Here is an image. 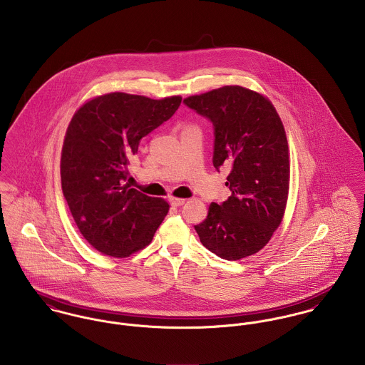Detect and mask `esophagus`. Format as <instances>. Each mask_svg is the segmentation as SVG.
I'll return each instance as SVG.
<instances>
[{
    "label": "esophagus",
    "instance_id": "34e87169",
    "mask_svg": "<svg viewBox=\"0 0 365 365\" xmlns=\"http://www.w3.org/2000/svg\"><path fill=\"white\" fill-rule=\"evenodd\" d=\"M168 201H170V204H171L173 207H175V208L184 205V202H185V200H182V198H173V197H171Z\"/></svg>",
    "mask_w": 365,
    "mask_h": 365
}]
</instances>
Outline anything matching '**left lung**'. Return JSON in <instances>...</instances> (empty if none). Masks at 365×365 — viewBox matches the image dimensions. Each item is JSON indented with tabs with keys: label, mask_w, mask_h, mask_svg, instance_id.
Here are the masks:
<instances>
[{
	"label": "left lung",
	"mask_w": 365,
	"mask_h": 365,
	"mask_svg": "<svg viewBox=\"0 0 365 365\" xmlns=\"http://www.w3.org/2000/svg\"><path fill=\"white\" fill-rule=\"evenodd\" d=\"M184 104L213 125V167L230 165L226 187L232 195L209 205L195 226L201 243L225 260L261 250L279 226L288 198L289 157L282 122L260 94L226 86Z\"/></svg>",
	"instance_id": "1"
}]
</instances>
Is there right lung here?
I'll return each instance as SVG.
<instances>
[{"label":"right lung","mask_w":365,"mask_h":365,"mask_svg":"<svg viewBox=\"0 0 365 365\" xmlns=\"http://www.w3.org/2000/svg\"><path fill=\"white\" fill-rule=\"evenodd\" d=\"M181 97L110 93L83 105L63 143L61 190L77 227L98 252L128 257L146 247L168 204L123 184L142 138L168 120Z\"/></svg>","instance_id":"1"}]
</instances>
